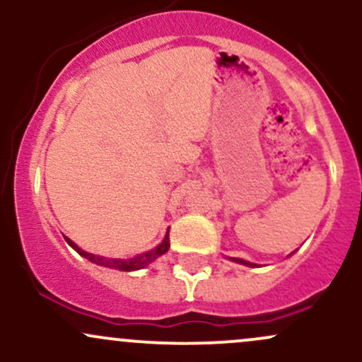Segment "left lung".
<instances>
[{
    "mask_svg": "<svg viewBox=\"0 0 362 362\" xmlns=\"http://www.w3.org/2000/svg\"><path fill=\"white\" fill-rule=\"evenodd\" d=\"M235 262H238V264H243V265H248V267H257L255 264H250V262H247V260H242V259H233Z\"/></svg>",
    "mask_w": 362,
    "mask_h": 362,
    "instance_id": "1",
    "label": "left lung"
}]
</instances>
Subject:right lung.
<instances>
[{
    "label": "right lung",
    "instance_id": "1",
    "mask_svg": "<svg viewBox=\"0 0 362 362\" xmlns=\"http://www.w3.org/2000/svg\"><path fill=\"white\" fill-rule=\"evenodd\" d=\"M64 240L69 245H71L74 250L80 253L81 257H85V259H88L90 262H93V264L103 265V267H110V269H119V271H124V272H131V271H138V269L146 267L148 264H151L153 260H156L158 257L163 255V253L168 250V248H170V230L167 231V235H165L163 242L158 245L156 248H153V250H149L146 253H141V255H138V257H132V259H129V260L105 259V257L93 255V253H88V252L81 250V248L78 247L76 243L71 242V240H69V238H66V236H64Z\"/></svg>",
    "mask_w": 362,
    "mask_h": 362
}]
</instances>
